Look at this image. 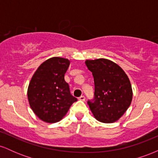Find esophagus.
Returning <instances> with one entry per match:
<instances>
[{"label":"esophagus","mask_w":158,"mask_h":158,"mask_svg":"<svg viewBox=\"0 0 158 158\" xmlns=\"http://www.w3.org/2000/svg\"><path fill=\"white\" fill-rule=\"evenodd\" d=\"M79 100H81V101H85V96H81V97H79Z\"/></svg>","instance_id":"esophagus-1"}]
</instances>
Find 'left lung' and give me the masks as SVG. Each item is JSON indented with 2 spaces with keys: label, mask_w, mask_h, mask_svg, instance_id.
<instances>
[{
  "label": "left lung",
  "mask_w": 158,
  "mask_h": 158,
  "mask_svg": "<svg viewBox=\"0 0 158 158\" xmlns=\"http://www.w3.org/2000/svg\"><path fill=\"white\" fill-rule=\"evenodd\" d=\"M92 72L95 91L94 102L88 101L90 109L98 121H117L131 105L133 92L128 76L118 64L106 59L86 60Z\"/></svg>",
  "instance_id": "obj_1"
}]
</instances>
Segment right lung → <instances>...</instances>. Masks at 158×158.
<instances>
[{
	"label": "right lung",
	"mask_w": 158,
	"mask_h": 158,
	"mask_svg": "<svg viewBox=\"0 0 158 158\" xmlns=\"http://www.w3.org/2000/svg\"><path fill=\"white\" fill-rule=\"evenodd\" d=\"M70 63L64 58H50L38 68L30 81L27 97L30 108L45 123L60 121L77 101L64 80Z\"/></svg>",
	"instance_id": "right-lung-1"
}]
</instances>
